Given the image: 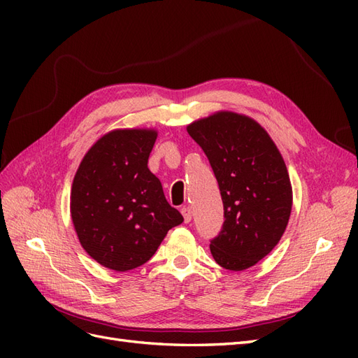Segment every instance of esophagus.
Returning a JSON list of instances; mask_svg holds the SVG:
<instances>
[{
	"instance_id": "esophagus-1",
	"label": "esophagus",
	"mask_w": 358,
	"mask_h": 358,
	"mask_svg": "<svg viewBox=\"0 0 358 358\" xmlns=\"http://www.w3.org/2000/svg\"><path fill=\"white\" fill-rule=\"evenodd\" d=\"M180 212L183 215V220H185V222L187 224L191 222V220H192V210H191V208H188V206H183Z\"/></svg>"
}]
</instances>
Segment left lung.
Listing matches in <instances>:
<instances>
[{"label": "left lung", "instance_id": "obj_1", "mask_svg": "<svg viewBox=\"0 0 358 358\" xmlns=\"http://www.w3.org/2000/svg\"><path fill=\"white\" fill-rule=\"evenodd\" d=\"M208 157L224 203L210 252L233 272L255 266L278 245L289 220L292 188L279 149L252 117L216 112L187 127Z\"/></svg>", "mask_w": 358, "mask_h": 358}]
</instances>
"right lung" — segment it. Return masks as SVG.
I'll return each instance as SVG.
<instances>
[{
  "mask_svg": "<svg viewBox=\"0 0 358 358\" xmlns=\"http://www.w3.org/2000/svg\"><path fill=\"white\" fill-rule=\"evenodd\" d=\"M157 136L152 128L109 131L85 154L73 179L70 213L79 242L115 272L149 262L167 231L183 222L148 169Z\"/></svg>",
  "mask_w": 358,
  "mask_h": 358,
  "instance_id": "obj_1",
  "label": "right lung"
}]
</instances>
